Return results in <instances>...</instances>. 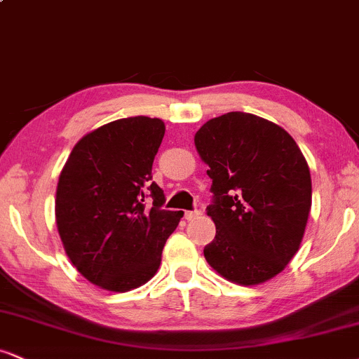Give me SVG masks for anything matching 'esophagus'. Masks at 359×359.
<instances>
[{
    "label": "esophagus",
    "instance_id": "1",
    "mask_svg": "<svg viewBox=\"0 0 359 359\" xmlns=\"http://www.w3.org/2000/svg\"><path fill=\"white\" fill-rule=\"evenodd\" d=\"M197 217H201V211H187L185 212V219L187 221H194V219H197Z\"/></svg>",
    "mask_w": 359,
    "mask_h": 359
}]
</instances>
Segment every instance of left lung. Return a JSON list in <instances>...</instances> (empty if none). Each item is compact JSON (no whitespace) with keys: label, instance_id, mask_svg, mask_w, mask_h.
I'll use <instances>...</instances> for the list:
<instances>
[{"label":"left lung","instance_id":"left-lung-1","mask_svg":"<svg viewBox=\"0 0 359 359\" xmlns=\"http://www.w3.org/2000/svg\"><path fill=\"white\" fill-rule=\"evenodd\" d=\"M194 142L212 179L205 211L216 238L205 259L229 282H266L294 258L306 231L312 182L302 151L283 128L241 111L209 119Z\"/></svg>","mask_w":359,"mask_h":359}]
</instances>
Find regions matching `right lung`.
<instances>
[{"mask_svg": "<svg viewBox=\"0 0 359 359\" xmlns=\"http://www.w3.org/2000/svg\"><path fill=\"white\" fill-rule=\"evenodd\" d=\"M163 135L158 118L116 119L81 138L62 168L57 228L72 265L94 285L126 292L148 282L184 216L162 209L165 196L151 182Z\"/></svg>", "mask_w": 359, "mask_h": 359, "instance_id": "1", "label": "right lung"}]
</instances>
